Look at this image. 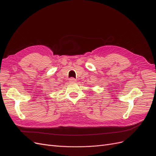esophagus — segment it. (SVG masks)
I'll use <instances>...</instances> for the list:
<instances>
[{"label": "esophagus", "instance_id": "obj_1", "mask_svg": "<svg viewBox=\"0 0 156 156\" xmlns=\"http://www.w3.org/2000/svg\"><path fill=\"white\" fill-rule=\"evenodd\" d=\"M69 81L70 83H75L76 82V80H75L74 78L72 77V78H69Z\"/></svg>", "mask_w": 156, "mask_h": 156}]
</instances>
